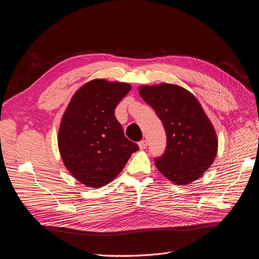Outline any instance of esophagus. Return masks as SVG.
Wrapping results in <instances>:
<instances>
[{"mask_svg": "<svg viewBox=\"0 0 259 259\" xmlns=\"http://www.w3.org/2000/svg\"><path fill=\"white\" fill-rule=\"evenodd\" d=\"M138 144H139L140 149H145V148L147 147V141H146V140H142V141H140Z\"/></svg>", "mask_w": 259, "mask_h": 259, "instance_id": "1", "label": "esophagus"}]
</instances>
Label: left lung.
Here are the masks:
<instances>
[{"instance_id":"1","label":"left lung","mask_w":259,"mask_h":259,"mask_svg":"<svg viewBox=\"0 0 259 259\" xmlns=\"http://www.w3.org/2000/svg\"><path fill=\"white\" fill-rule=\"evenodd\" d=\"M140 95L162 121L166 147L155 158L159 171L178 185L199 179L214 161L218 139L196 98L176 84L141 87Z\"/></svg>"}]
</instances>
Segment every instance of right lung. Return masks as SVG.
<instances>
[{
	"mask_svg": "<svg viewBox=\"0 0 259 259\" xmlns=\"http://www.w3.org/2000/svg\"><path fill=\"white\" fill-rule=\"evenodd\" d=\"M131 89L127 83L92 80L74 94L64 114L58 132L60 155L72 176L87 186L109 184L139 149L115 116L117 104Z\"/></svg>",
	"mask_w": 259,
	"mask_h": 259,
	"instance_id": "right-lung-1",
	"label": "right lung"
}]
</instances>
